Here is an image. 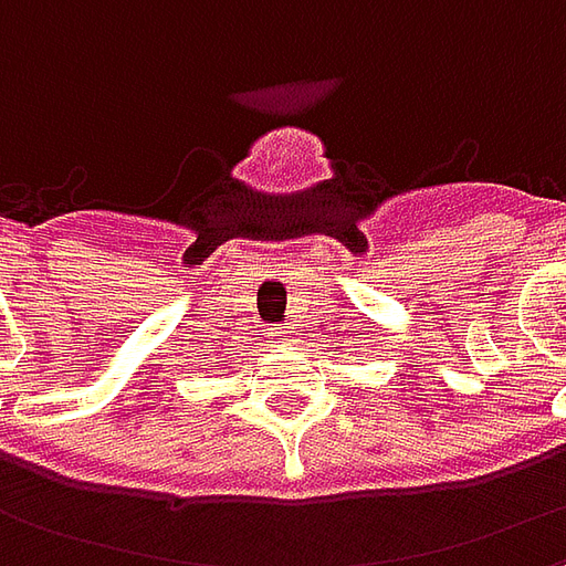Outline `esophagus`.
<instances>
[{"instance_id": "esophagus-1", "label": "esophagus", "mask_w": 566, "mask_h": 566, "mask_svg": "<svg viewBox=\"0 0 566 566\" xmlns=\"http://www.w3.org/2000/svg\"><path fill=\"white\" fill-rule=\"evenodd\" d=\"M272 336H275V339H279L282 345H291V343H294L296 331H294V327H275V333H272Z\"/></svg>"}]
</instances>
